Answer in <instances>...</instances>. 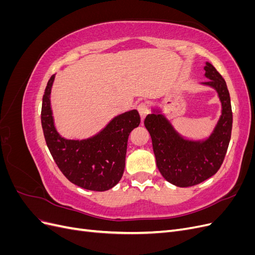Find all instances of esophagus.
Returning <instances> with one entry per match:
<instances>
[{
  "label": "esophagus",
  "instance_id": "obj_1",
  "mask_svg": "<svg viewBox=\"0 0 255 255\" xmlns=\"http://www.w3.org/2000/svg\"><path fill=\"white\" fill-rule=\"evenodd\" d=\"M137 110L138 112H139V115H140V118H141V121L144 120L145 116L149 114V109H148V105H146L145 103H140L139 105L137 106Z\"/></svg>",
  "mask_w": 255,
  "mask_h": 255
}]
</instances>
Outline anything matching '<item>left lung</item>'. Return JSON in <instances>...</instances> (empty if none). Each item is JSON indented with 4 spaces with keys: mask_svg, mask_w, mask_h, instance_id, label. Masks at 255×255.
I'll use <instances>...</instances> for the list:
<instances>
[{
    "mask_svg": "<svg viewBox=\"0 0 255 255\" xmlns=\"http://www.w3.org/2000/svg\"><path fill=\"white\" fill-rule=\"evenodd\" d=\"M204 70L208 81L201 85L215 89L221 103V115L210 135L203 139L184 137L160 109H152V114L144 119L159 172L179 187L194 186L217 172L231 139L233 115L227 83L208 61Z\"/></svg>",
    "mask_w": 255,
    "mask_h": 255,
    "instance_id": "1",
    "label": "left lung"
}]
</instances>
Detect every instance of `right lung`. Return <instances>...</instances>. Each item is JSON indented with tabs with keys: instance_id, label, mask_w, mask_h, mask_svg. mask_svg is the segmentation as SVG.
<instances>
[{
	"instance_id": "add662e5",
	"label": "right lung",
	"mask_w": 255,
	"mask_h": 255,
	"mask_svg": "<svg viewBox=\"0 0 255 255\" xmlns=\"http://www.w3.org/2000/svg\"><path fill=\"white\" fill-rule=\"evenodd\" d=\"M52 75L42 98L41 125L48 148L60 171L71 183L95 191L113 188L126 167L128 135L139 126L136 110L114 117L96 135L85 139H67L55 127L51 107Z\"/></svg>"
}]
</instances>
